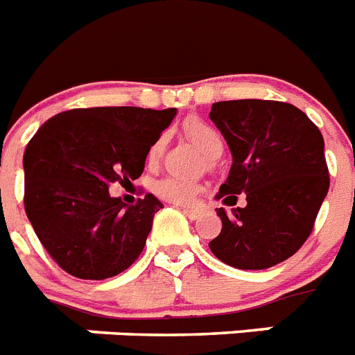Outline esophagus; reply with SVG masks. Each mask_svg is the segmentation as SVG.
<instances>
[{
    "instance_id": "esophagus-1",
    "label": "esophagus",
    "mask_w": 355,
    "mask_h": 355,
    "mask_svg": "<svg viewBox=\"0 0 355 355\" xmlns=\"http://www.w3.org/2000/svg\"><path fill=\"white\" fill-rule=\"evenodd\" d=\"M181 212H183L184 216H187V218H189V219H198L199 214H201V210H199V209H189V207H183V209H181Z\"/></svg>"
}]
</instances>
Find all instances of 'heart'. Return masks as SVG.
I'll return each instance as SVG.
<instances>
[{
  "mask_svg": "<svg viewBox=\"0 0 355 355\" xmlns=\"http://www.w3.org/2000/svg\"><path fill=\"white\" fill-rule=\"evenodd\" d=\"M184 132L209 156L216 157L223 150V139L218 134V130L210 127L209 123H205L203 119H189L184 123ZM163 148H165V136H159L146 150V163L150 166L157 165L161 156H163ZM201 190H203V184L199 181L184 180L180 175H166V178L154 183V194L157 198L163 199V201H168V203L180 205V207L194 205L196 198H198Z\"/></svg>",
  "mask_w": 355,
  "mask_h": 355,
  "instance_id": "b5f03b06",
  "label": "heart"
}]
</instances>
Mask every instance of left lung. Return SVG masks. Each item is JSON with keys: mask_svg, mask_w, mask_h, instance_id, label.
Segmentation results:
<instances>
[{"mask_svg": "<svg viewBox=\"0 0 355 355\" xmlns=\"http://www.w3.org/2000/svg\"><path fill=\"white\" fill-rule=\"evenodd\" d=\"M210 119L232 152L228 180L218 198L247 207L227 214L209 243L218 259L241 270H263L303 247L329 192L330 175L319 128L297 107L266 99H234L212 105Z\"/></svg>", "mask_w": 355, "mask_h": 355, "instance_id": "1", "label": "left lung"}]
</instances>
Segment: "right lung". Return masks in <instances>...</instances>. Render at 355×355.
Instances as JSON below:
<instances>
[{"mask_svg": "<svg viewBox=\"0 0 355 355\" xmlns=\"http://www.w3.org/2000/svg\"><path fill=\"white\" fill-rule=\"evenodd\" d=\"M174 116L175 108H74L43 123L28 141L26 218L67 274L107 279L139 257L163 205L146 194L127 207L108 187L143 174L148 146Z\"/></svg>", "mask_w": 355, "mask_h": 355, "instance_id": "obj_1", "label": "right lung"}]
</instances>
